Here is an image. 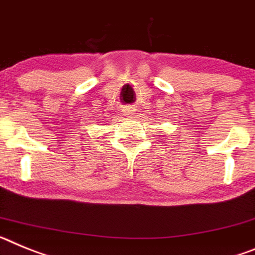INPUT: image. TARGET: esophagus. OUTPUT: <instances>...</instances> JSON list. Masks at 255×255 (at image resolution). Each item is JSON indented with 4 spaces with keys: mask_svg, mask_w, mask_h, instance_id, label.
I'll return each mask as SVG.
<instances>
[{
    "mask_svg": "<svg viewBox=\"0 0 255 255\" xmlns=\"http://www.w3.org/2000/svg\"><path fill=\"white\" fill-rule=\"evenodd\" d=\"M123 114H125L126 117H133L134 109L133 108H130V106H126L125 109H123Z\"/></svg>",
    "mask_w": 255,
    "mask_h": 255,
    "instance_id": "34e87169",
    "label": "esophagus"
}]
</instances>
